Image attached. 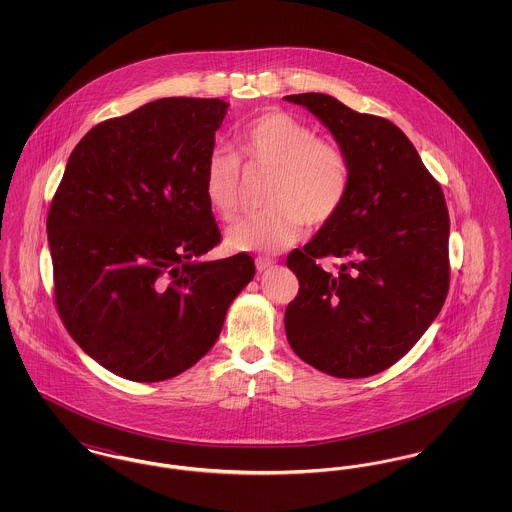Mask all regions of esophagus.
<instances>
[{
  "label": "esophagus",
  "instance_id": "1",
  "mask_svg": "<svg viewBox=\"0 0 512 512\" xmlns=\"http://www.w3.org/2000/svg\"><path fill=\"white\" fill-rule=\"evenodd\" d=\"M255 265H257V270H259V272H265V270H268V268L274 267L276 263H274L272 259H265V257H259V259L255 261Z\"/></svg>",
  "mask_w": 512,
  "mask_h": 512
}]
</instances>
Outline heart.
<instances>
[{
	"mask_svg": "<svg viewBox=\"0 0 512 512\" xmlns=\"http://www.w3.org/2000/svg\"><path fill=\"white\" fill-rule=\"evenodd\" d=\"M236 153L217 147L203 169V194L220 219L240 211V160L247 169L272 172L270 209L240 220L226 234L236 251H282L301 236L303 226H324L340 213L349 190V165L338 144L284 111H268L247 122Z\"/></svg>",
	"mask_w": 512,
	"mask_h": 512,
	"instance_id": "obj_1",
	"label": "heart"
}]
</instances>
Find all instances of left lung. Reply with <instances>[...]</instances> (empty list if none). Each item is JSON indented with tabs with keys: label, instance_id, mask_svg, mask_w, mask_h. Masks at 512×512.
I'll return each instance as SVG.
<instances>
[{
	"label": "left lung",
	"instance_id": "1",
	"mask_svg": "<svg viewBox=\"0 0 512 512\" xmlns=\"http://www.w3.org/2000/svg\"><path fill=\"white\" fill-rule=\"evenodd\" d=\"M341 147L349 190L340 213L293 249L299 293L284 326L295 355L336 378L395 365L438 317L449 290V213L438 180L388 119L326 94H295ZM336 256V272L317 259Z\"/></svg>",
	"mask_w": 512,
	"mask_h": 512
}]
</instances>
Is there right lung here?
<instances>
[{
  "instance_id": "add662e5",
  "label": "right lung",
  "mask_w": 512,
  "mask_h": 512,
  "mask_svg": "<svg viewBox=\"0 0 512 512\" xmlns=\"http://www.w3.org/2000/svg\"><path fill=\"white\" fill-rule=\"evenodd\" d=\"M228 111L220 99L163 98L99 122L74 147L48 215L53 292L67 332L132 382H163L219 338L255 276L220 242L203 169Z\"/></svg>"
}]
</instances>
